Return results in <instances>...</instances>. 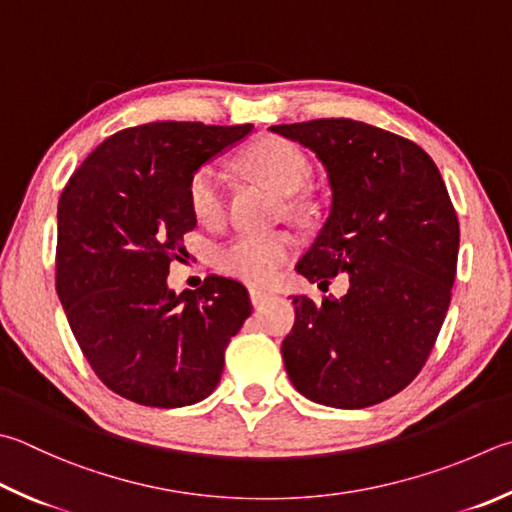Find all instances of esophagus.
Returning <instances> with one entry per match:
<instances>
[{"instance_id": "34e87169", "label": "esophagus", "mask_w": 512, "mask_h": 512, "mask_svg": "<svg viewBox=\"0 0 512 512\" xmlns=\"http://www.w3.org/2000/svg\"><path fill=\"white\" fill-rule=\"evenodd\" d=\"M268 297H271V293L264 291V288H250V302H253L255 306L264 304Z\"/></svg>"}]
</instances>
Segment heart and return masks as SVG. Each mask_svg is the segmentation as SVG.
Here are the masks:
<instances>
[{"label":"heart","mask_w":512,"mask_h":512,"mask_svg":"<svg viewBox=\"0 0 512 512\" xmlns=\"http://www.w3.org/2000/svg\"><path fill=\"white\" fill-rule=\"evenodd\" d=\"M246 170L280 194H295L309 179V161L284 138H264L244 156ZM192 215L212 224L224 212V181L215 165H203L188 183ZM295 253V237L286 230L239 232L217 250V266L241 282L264 286Z\"/></svg>","instance_id":"heart-1"}]
</instances>
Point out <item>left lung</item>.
<instances>
[{
  "instance_id": "8db88e82",
  "label": "left lung",
  "mask_w": 512,
  "mask_h": 512,
  "mask_svg": "<svg viewBox=\"0 0 512 512\" xmlns=\"http://www.w3.org/2000/svg\"><path fill=\"white\" fill-rule=\"evenodd\" d=\"M327 170L331 208L295 271L349 291L295 295L282 342L286 374L313 403L360 410L405 389L425 365L450 306L459 219L439 167L416 143L351 118L275 125Z\"/></svg>"
}]
</instances>
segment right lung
Wrapping results in <instances>:
<instances>
[{"label": "right lung", "mask_w": 512, "mask_h": 512, "mask_svg": "<svg viewBox=\"0 0 512 512\" xmlns=\"http://www.w3.org/2000/svg\"><path fill=\"white\" fill-rule=\"evenodd\" d=\"M253 125L150 123L100 143L58 203L55 291L91 369L111 392L147 407L212 394L230 338L253 313L248 291L208 277L199 291L167 288L197 226L192 174Z\"/></svg>", "instance_id": "1"}]
</instances>
